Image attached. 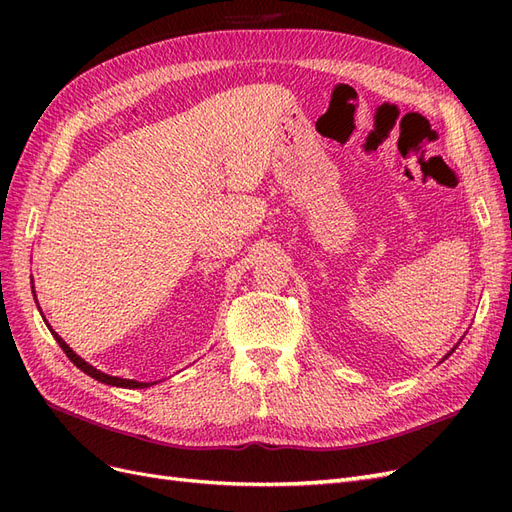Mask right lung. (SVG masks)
I'll return each mask as SVG.
<instances>
[{"mask_svg":"<svg viewBox=\"0 0 512 512\" xmlns=\"http://www.w3.org/2000/svg\"><path fill=\"white\" fill-rule=\"evenodd\" d=\"M32 288H34V286H32ZM34 297H36V294H34ZM42 318H44V316H42ZM44 322H46V320H44ZM46 327H49V322H46ZM49 329H51V327H49ZM51 333H53V337L57 339V344L61 346V350L66 352L68 359H70L76 367H79L81 371H85L87 376L96 378V380H100V382H104V384H111V386H123V389H147V386H149V382H136V380H126V378H117V376L102 374V371H98L96 367H91L89 363H85V361L81 359V356L76 354V352H74V350L64 342V339H61L53 329H51Z\"/></svg>","mask_w":512,"mask_h":512,"instance_id":"obj_1","label":"right lung"}]
</instances>
